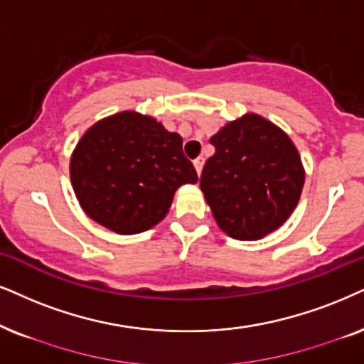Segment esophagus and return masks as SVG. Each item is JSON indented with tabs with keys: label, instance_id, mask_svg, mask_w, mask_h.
Returning a JSON list of instances; mask_svg holds the SVG:
<instances>
[{
	"label": "esophagus",
	"instance_id": "obj_1",
	"mask_svg": "<svg viewBox=\"0 0 364 364\" xmlns=\"http://www.w3.org/2000/svg\"><path fill=\"white\" fill-rule=\"evenodd\" d=\"M193 164H195V169H196V173L198 174H201V169H203V164H205V158H196L195 161H193Z\"/></svg>",
	"mask_w": 364,
	"mask_h": 364
}]
</instances>
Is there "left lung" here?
Here are the masks:
<instances>
[{"label":"left lung","instance_id":"1","mask_svg":"<svg viewBox=\"0 0 364 364\" xmlns=\"http://www.w3.org/2000/svg\"><path fill=\"white\" fill-rule=\"evenodd\" d=\"M200 188L220 230L237 240H260L296 210L306 171L279 126L247 112L210 137Z\"/></svg>","mask_w":364,"mask_h":364}]
</instances>
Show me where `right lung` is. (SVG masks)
Wrapping results in <instances>:
<instances>
[{
	"mask_svg": "<svg viewBox=\"0 0 364 364\" xmlns=\"http://www.w3.org/2000/svg\"><path fill=\"white\" fill-rule=\"evenodd\" d=\"M70 181L89 218L119 235L153 228L179 186L198 181L183 137L154 117L122 110L89 127L70 158Z\"/></svg>",
	"mask_w": 364,
	"mask_h": 364,
	"instance_id": "right-lung-1",
	"label": "right lung"
}]
</instances>
